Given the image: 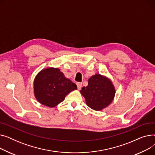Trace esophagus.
<instances>
[{
    "mask_svg": "<svg viewBox=\"0 0 155 155\" xmlns=\"http://www.w3.org/2000/svg\"><path fill=\"white\" fill-rule=\"evenodd\" d=\"M77 88H78V90H80V89L82 88V83H80V82H77Z\"/></svg>",
    "mask_w": 155,
    "mask_h": 155,
    "instance_id": "1",
    "label": "esophagus"
}]
</instances>
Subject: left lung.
Instances as JSON below:
<instances>
[{"mask_svg":"<svg viewBox=\"0 0 155 155\" xmlns=\"http://www.w3.org/2000/svg\"><path fill=\"white\" fill-rule=\"evenodd\" d=\"M80 93L89 107L95 110H102L111 104L116 90L110 79L101 74H95L88 79V85L84 87Z\"/></svg>","mask_w":155,"mask_h":155,"instance_id":"8db88e82","label":"left lung"}]
</instances>
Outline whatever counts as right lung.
<instances>
[{"mask_svg":"<svg viewBox=\"0 0 155 155\" xmlns=\"http://www.w3.org/2000/svg\"><path fill=\"white\" fill-rule=\"evenodd\" d=\"M77 88L76 84L65 77L58 68L43 69L34 80V94L36 100L51 108L63 102L68 94Z\"/></svg>","mask_w":155,"mask_h":155,"instance_id":"right-lung-1","label":"right lung"}]
</instances>
